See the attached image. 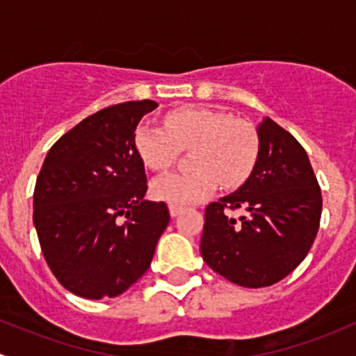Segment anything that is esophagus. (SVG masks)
<instances>
[{
	"label": "esophagus",
	"mask_w": 356,
	"mask_h": 356,
	"mask_svg": "<svg viewBox=\"0 0 356 356\" xmlns=\"http://www.w3.org/2000/svg\"><path fill=\"white\" fill-rule=\"evenodd\" d=\"M168 210H170L172 217H177V215H181L182 211H184V207H179V204H170V207H168Z\"/></svg>",
	"instance_id": "esophagus-1"
}]
</instances>
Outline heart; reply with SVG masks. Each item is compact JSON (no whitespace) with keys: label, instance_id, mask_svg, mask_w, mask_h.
Wrapping results in <instances>:
<instances>
[{"label":"heart","instance_id":"1","mask_svg":"<svg viewBox=\"0 0 356 356\" xmlns=\"http://www.w3.org/2000/svg\"><path fill=\"white\" fill-rule=\"evenodd\" d=\"M134 148L152 170H167L181 149L189 155L191 172L165 174L152 182V196L170 204L207 198L217 184L236 189L248 181L258 160V136L250 124L229 113L188 106L170 111L165 129L141 124L134 132Z\"/></svg>","mask_w":356,"mask_h":356}]
</instances>
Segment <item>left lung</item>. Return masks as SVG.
I'll list each match as a JSON object with an SVG mask.
<instances>
[{
  "label": "left lung",
  "instance_id": "8db88e82",
  "mask_svg": "<svg viewBox=\"0 0 356 356\" xmlns=\"http://www.w3.org/2000/svg\"><path fill=\"white\" fill-rule=\"evenodd\" d=\"M258 160L241 188L204 210L200 251L208 267L243 288H265L303 261L317 236L322 193L303 146L272 118L257 127ZM243 207L236 222L228 210Z\"/></svg>",
  "mask_w": 356,
  "mask_h": 356
}]
</instances>
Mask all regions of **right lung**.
I'll list each match as a JSON object with an SVG mask.
<instances>
[{
  "instance_id": "right-lung-1",
  "label": "right lung",
  "mask_w": 356,
  "mask_h": 356,
  "mask_svg": "<svg viewBox=\"0 0 356 356\" xmlns=\"http://www.w3.org/2000/svg\"><path fill=\"white\" fill-rule=\"evenodd\" d=\"M156 106L143 99L96 111L44 158L32 218L46 264L77 296L102 300L131 288L170 222L163 201L143 200L148 182L134 148L139 120Z\"/></svg>"
}]
</instances>
